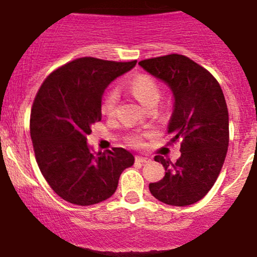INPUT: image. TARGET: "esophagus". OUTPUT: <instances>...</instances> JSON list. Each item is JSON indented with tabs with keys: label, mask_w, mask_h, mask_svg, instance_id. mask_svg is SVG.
I'll list each match as a JSON object with an SVG mask.
<instances>
[{
	"label": "esophagus",
	"mask_w": 257,
	"mask_h": 257,
	"mask_svg": "<svg viewBox=\"0 0 257 257\" xmlns=\"http://www.w3.org/2000/svg\"><path fill=\"white\" fill-rule=\"evenodd\" d=\"M136 161H137V163L148 164V163H150V159L145 158V156H136Z\"/></svg>",
	"instance_id": "1"
}]
</instances>
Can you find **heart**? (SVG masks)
Masks as SVG:
<instances>
[{"instance_id": "b5f03b06", "label": "heart", "mask_w": 257, "mask_h": 257, "mask_svg": "<svg viewBox=\"0 0 257 257\" xmlns=\"http://www.w3.org/2000/svg\"><path fill=\"white\" fill-rule=\"evenodd\" d=\"M129 91L145 108H150L158 104L160 99V87L158 82L153 77L148 75H139L131 81L128 86ZM118 102V93L115 90L108 91L102 103V112L107 115H112L114 113ZM131 143L134 145H140L142 140L139 137H133Z\"/></svg>"}]
</instances>
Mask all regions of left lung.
Segmentation results:
<instances>
[{
	"label": "left lung",
	"instance_id": "obj_1",
	"mask_svg": "<svg viewBox=\"0 0 257 257\" xmlns=\"http://www.w3.org/2000/svg\"><path fill=\"white\" fill-rule=\"evenodd\" d=\"M174 96L167 125L171 143L181 142L175 164L156 155L165 176L149 185L151 194L170 206L185 207L203 198L217 181L229 145V115L218 81L187 56L170 54L139 61Z\"/></svg>",
	"mask_w": 257,
	"mask_h": 257
}]
</instances>
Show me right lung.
<instances>
[{"label": "right lung", "instance_id": "add662e5", "mask_svg": "<svg viewBox=\"0 0 257 257\" xmlns=\"http://www.w3.org/2000/svg\"><path fill=\"white\" fill-rule=\"evenodd\" d=\"M136 65L80 58L51 72L38 91L31 113L37 163L54 192L70 203L91 206L109 198L121 172L134 164L123 148L94 153L87 136L102 118L107 86Z\"/></svg>", "mask_w": 257, "mask_h": 257}]
</instances>
